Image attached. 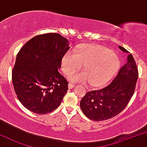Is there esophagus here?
I'll return each mask as SVG.
<instances>
[{
    "mask_svg": "<svg viewBox=\"0 0 147 147\" xmlns=\"http://www.w3.org/2000/svg\"><path fill=\"white\" fill-rule=\"evenodd\" d=\"M75 87V85H74V84H72V83H69V84H68V88L69 89H72V88H73V87Z\"/></svg>",
    "mask_w": 147,
    "mask_h": 147,
    "instance_id": "esophagus-1",
    "label": "esophagus"
}]
</instances>
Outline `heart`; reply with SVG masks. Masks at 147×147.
<instances>
[{
    "label": "heart",
    "instance_id": "1",
    "mask_svg": "<svg viewBox=\"0 0 147 147\" xmlns=\"http://www.w3.org/2000/svg\"><path fill=\"white\" fill-rule=\"evenodd\" d=\"M84 64L85 71L70 76L72 81L83 83L89 80L91 85L99 87L112 78L119 67L118 57L108 48L99 45L81 46L73 52H68L62 58V70L69 75Z\"/></svg>",
    "mask_w": 147,
    "mask_h": 147
}]
</instances>
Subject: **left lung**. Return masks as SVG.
<instances>
[{"label":"left lung","mask_w":147,"mask_h":147,"mask_svg":"<svg viewBox=\"0 0 147 147\" xmlns=\"http://www.w3.org/2000/svg\"><path fill=\"white\" fill-rule=\"evenodd\" d=\"M119 49L127 54V62L112 83L99 90L86 93L80 102L85 116L100 121L113 118L125 109L133 96L138 77L136 64L132 55L125 48Z\"/></svg>","instance_id":"1"}]
</instances>
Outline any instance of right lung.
I'll list each match as a JSON object with an SVG mask.
<instances>
[{"instance_id":"right-lung-1","label":"right lung","mask_w":147,"mask_h":147,"mask_svg":"<svg viewBox=\"0 0 147 147\" xmlns=\"http://www.w3.org/2000/svg\"><path fill=\"white\" fill-rule=\"evenodd\" d=\"M69 49L66 38L47 33L33 37L18 52L12 81L18 100L28 110L45 115L60 105L68 83L58 70Z\"/></svg>"}]
</instances>
